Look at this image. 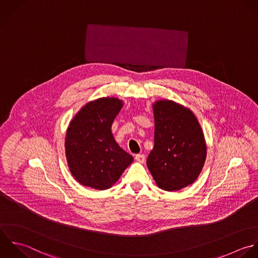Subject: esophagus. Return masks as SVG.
<instances>
[{"mask_svg": "<svg viewBox=\"0 0 258 258\" xmlns=\"http://www.w3.org/2000/svg\"><path fill=\"white\" fill-rule=\"evenodd\" d=\"M136 161L138 162V163H140V164H144L145 163V161H146V157H145V155H137L136 156Z\"/></svg>", "mask_w": 258, "mask_h": 258, "instance_id": "34e87169", "label": "esophagus"}]
</instances>
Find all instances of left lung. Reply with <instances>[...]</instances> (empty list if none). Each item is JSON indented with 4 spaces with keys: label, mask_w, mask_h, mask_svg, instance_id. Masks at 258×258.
Here are the masks:
<instances>
[{
    "label": "left lung",
    "mask_w": 258,
    "mask_h": 258,
    "mask_svg": "<svg viewBox=\"0 0 258 258\" xmlns=\"http://www.w3.org/2000/svg\"><path fill=\"white\" fill-rule=\"evenodd\" d=\"M154 148L147 166L157 186L179 191L195 183L204 167L207 145L194 112L170 99L153 103Z\"/></svg>",
    "instance_id": "left-lung-1"
}]
</instances>
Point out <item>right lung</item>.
I'll return each mask as SVG.
<instances>
[{
    "instance_id": "obj_1",
    "label": "right lung",
    "mask_w": 258,
    "mask_h": 258,
    "mask_svg": "<svg viewBox=\"0 0 258 258\" xmlns=\"http://www.w3.org/2000/svg\"><path fill=\"white\" fill-rule=\"evenodd\" d=\"M123 106L116 97H100L85 103L66 131L65 156L69 171L82 186L111 188L134 158L113 138L111 125Z\"/></svg>"
}]
</instances>
